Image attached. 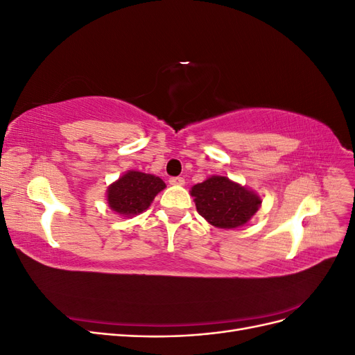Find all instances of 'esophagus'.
<instances>
[{"label": "esophagus", "instance_id": "obj_1", "mask_svg": "<svg viewBox=\"0 0 355 355\" xmlns=\"http://www.w3.org/2000/svg\"><path fill=\"white\" fill-rule=\"evenodd\" d=\"M168 182H170V185H178V187H182V185H185V179L184 178H170L168 179Z\"/></svg>", "mask_w": 355, "mask_h": 355}]
</instances>
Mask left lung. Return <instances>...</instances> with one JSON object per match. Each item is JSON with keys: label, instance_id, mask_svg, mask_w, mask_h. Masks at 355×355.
<instances>
[{"label": "left lung", "instance_id": "obj_1", "mask_svg": "<svg viewBox=\"0 0 355 355\" xmlns=\"http://www.w3.org/2000/svg\"><path fill=\"white\" fill-rule=\"evenodd\" d=\"M197 211L210 225L222 230L239 228L259 210L262 200L254 191L227 176H211L191 188Z\"/></svg>", "mask_w": 355, "mask_h": 355}]
</instances>
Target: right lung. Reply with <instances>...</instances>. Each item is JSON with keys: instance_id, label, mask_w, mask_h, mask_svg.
Masks as SVG:
<instances>
[{"instance_id": "add662e5", "label": "right lung", "mask_w": 355, "mask_h": 355, "mask_svg": "<svg viewBox=\"0 0 355 355\" xmlns=\"http://www.w3.org/2000/svg\"><path fill=\"white\" fill-rule=\"evenodd\" d=\"M166 184L158 176L128 170L106 191L108 206L124 218L145 211Z\"/></svg>"}]
</instances>
